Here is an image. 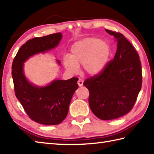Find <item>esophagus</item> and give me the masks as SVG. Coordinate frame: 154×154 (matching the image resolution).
Returning a JSON list of instances; mask_svg holds the SVG:
<instances>
[{"mask_svg":"<svg viewBox=\"0 0 154 154\" xmlns=\"http://www.w3.org/2000/svg\"><path fill=\"white\" fill-rule=\"evenodd\" d=\"M77 83H78V85H79V87H81V86H83V80L82 79H79V80H78V81H77Z\"/></svg>","mask_w":154,"mask_h":154,"instance_id":"1","label":"esophagus"}]
</instances>
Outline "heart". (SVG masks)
Instances as JSON below:
<instances>
[{
  "instance_id": "1",
  "label": "heart",
  "mask_w": 154,
  "mask_h": 154,
  "mask_svg": "<svg viewBox=\"0 0 154 154\" xmlns=\"http://www.w3.org/2000/svg\"><path fill=\"white\" fill-rule=\"evenodd\" d=\"M110 54L109 44L97 38H87L75 42L71 48L70 56L63 59L65 67L75 73L83 64L85 73L90 75L100 73L109 61Z\"/></svg>"
}]
</instances>
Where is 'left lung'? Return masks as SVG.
<instances>
[{
	"instance_id": "1",
	"label": "left lung",
	"mask_w": 154,
	"mask_h": 154,
	"mask_svg": "<svg viewBox=\"0 0 154 154\" xmlns=\"http://www.w3.org/2000/svg\"><path fill=\"white\" fill-rule=\"evenodd\" d=\"M105 31L117 41L116 54L100 73L85 79L83 85L89 91V104L93 114L109 120L132 109L141 90L142 75L139 55L132 44L122 34Z\"/></svg>"
}]
</instances>
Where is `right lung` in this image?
Instances as JSON below:
<instances>
[{
  "instance_id": "obj_1",
  "label": "right lung",
  "mask_w": 154,
  "mask_h": 154,
  "mask_svg": "<svg viewBox=\"0 0 154 154\" xmlns=\"http://www.w3.org/2000/svg\"><path fill=\"white\" fill-rule=\"evenodd\" d=\"M61 38V33H56L30 39L19 49L12 62L16 98L31 120L44 125H57L66 118L72 97L79 87L78 78L55 80L46 87H38L26 79L23 65L32 55L56 47Z\"/></svg>"
}]
</instances>
